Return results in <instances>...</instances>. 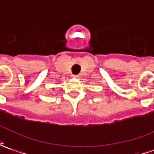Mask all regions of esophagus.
<instances>
[{
    "label": "esophagus",
    "mask_w": 154,
    "mask_h": 154,
    "mask_svg": "<svg viewBox=\"0 0 154 154\" xmlns=\"http://www.w3.org/2000/svg\"><path fill=\"white\" fill-rule=\"evenodd\" d=\"M74 78H77V79H79L80 77H81V75H79V74H77V75H73L72 76Z\"/></svg>",
    "instance_id": "34e87169"
}]
</instances>
